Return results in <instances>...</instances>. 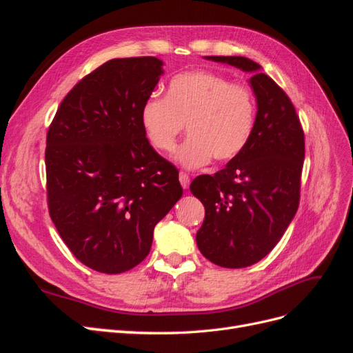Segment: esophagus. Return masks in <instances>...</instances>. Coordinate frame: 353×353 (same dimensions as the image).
<instances>
[{
  "label": "esophagus",
  "mask_w": 353,
  "mask_h": 353,
  "mask_svg": "<svg viewBox=\"0 0 353 353\" xmlns=\"http://www.w3.org/2000/svg\"><path fill=\"white\" fill-rule=\"evenodd\" d=\"M179 183H181V185H183L184 188H188V185H190V176H188V174L179 172Z\"/></svg>",
  "instance_id": "esophagus-1"
}]
</instances>
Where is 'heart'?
Returning a JSON list of instances; mask_svg holds the SVG:
<instances>
[{
    "label": "heart",
    "mask_w": 353,
    "mask_h": 353,
    "mask_svg": "<svg viewBox=\"0 0 353 353\" xmlns=\"http://www.w3.org/2000/svg\"><path fill=\"white\" fill-rule=\"evenodd\" d=\"M256 119L252 88L209 70L179 73L169 81L166 97L148 99L141 109L147 140L160 153H172L187 123L190 137L178 152L185 168L227 162L248 145Z\"/></svg>",
    "instance_id": "obj_1"
}]
</instances>
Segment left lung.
I'll use <instances>...</instances> for the list:
<instances>
[{
    "instance_id": "8db88e82",
    "label": "left lung",
    "mask_w": 353,
    "mask_h": 353,
    "mask_svg": "<svg viewBox=\"0 0 353 353\" xmlns=\"http://www.w3.org/2000/svg\"><path fill=\"white\" fill-rule=\"evenodd\" d=\"M244 72L258 101L248 145L213 175L190 185L205 206L197 231L199 250L222 268H245L265 258L280 241L301 200L305 134L288 95L261 66L240 56H209Z\"/></svg>"
}]
</instances>
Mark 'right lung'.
<instances>
[{
    "instance_id": "obj_1",
    "label": "right lung",
    "mask_w": 353,
    "mask_h": 353,
    "mask_svg": "<svg viewBox=\"0 0 353 353\" xmlns=\"http://www.w3.org/2000/svg\"><path fill=\"white\" fill-rule=\"evenodd\" d=\"M163 63L113 59L63 99L47 132L50 216L74 258L103 274L145 259L156 223L183 196L178 169L141 125Z\"/></svg>"
}]
</instances>
